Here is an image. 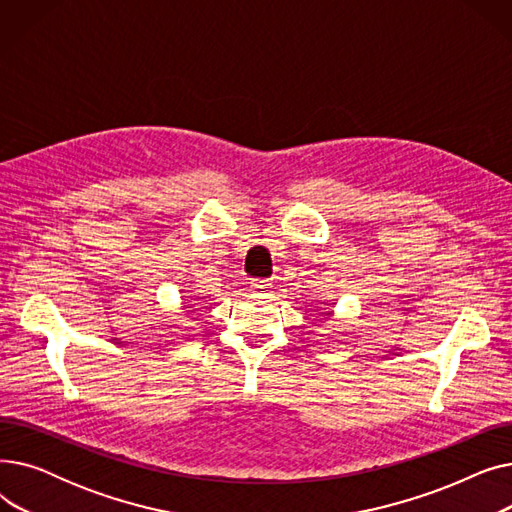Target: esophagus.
<instances>
[{
  "label": "esophagus",
  "mask_w": 512,
  "mask_h": 512,
  "mask_svg": "<svg viewBox=\"0 0 512 512\" xmlns=\"http://www.w3.org/2000/svg\"><path fill=\"white\" fill-rule=\"evenodd\" d=\"M272 288V284H270V280H253L251 282V290L253 292H267V290H270Z\"/></svg>",
  "instance_id": "esophagus-1"
}]
</instances>
